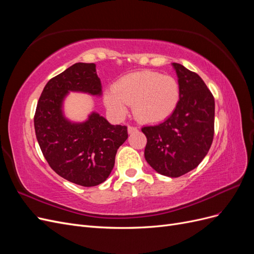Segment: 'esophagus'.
<instances>
[{
	"label": "esophagus",
	"mask_w": 254,
	"mask_h": 254,
	"mask_svg": "<svg viewBox=\"0 0 254 254\" xmlns=\"http://www.w3.org/2000/svg\"><path fill=\"white\" fill-rule=\"evenodd\" d=\"M136 130L137 128L134 126H128V133H133L136 131Z\"/></svg>",
	"instance_id": "1"
}]
</instances>
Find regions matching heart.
Returning <instances> with one entry per match:
<instances>
[{"label": "heart", "instance_id": "heart-1", "mask_svg": "<svg viewBox=\"0 0 254 254\" xmlns=\"http://www.w3.org/2000/svg\"><path fill=\"white\" fill-rule=\"evenodd\" d=\"M179 98V84L173 76L141 71L123 76L114 88L107 90L105 104L117 118L124 117L128 106L133 104L132 110L137 120L155 124L171 117Z\"/></svg>", "mask_w": 254, "mask_h": 254}]
</instances>
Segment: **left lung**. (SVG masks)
<instances>
[{
  "label": "left lung",
  "instance_id": "left-lung-1",
  "mask_svg": "<svg viewBox=\"0 0 254 254\" xmlns=\"http://www.w3.org/2000/svg\"><path fill=\"white\" fill-rule=\"evenodd\" d=\"M178 76L180 98L163 123L145 126L144 156L157 173L177 178L196 168L209 151L214 136L215 102L198 74L173 64Z\"/></svg>",
  "mask_w": 254,
  "mask_h": 254
}]
</instances>
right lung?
I'll return each mask as SVG.
<instances>
[{"label":"right lung","mask_w":254,"mask_h":254,"mask_svg":"<svg viewBox=\"0 0 254 254\" xmlns=\"http://www.w3.org/2000/svg\"><path fill=\"white\" fill-rule=\"evenodd\" d=\"M70 91L102 95L94 64H75L45 84L34 118L37 141L56 174L81 187H95L109 177L128 137L127 127L111 125L96 112L82 123L66 120L63 103Z\"/></svg>","instance_id":"1"}]
</instances>
